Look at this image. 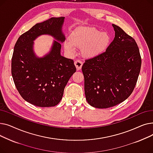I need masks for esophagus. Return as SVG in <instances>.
<instances>
[{
	"instance_id": "1",
	"label": "esophagus",
	"mask_w": 153,
	"mask_h": 153,
	"mask_svg": "<svg viewBox=\"0 0 153 153\" xmlns=\"http://www.w3.org/2000/svg\"><path fill=\"white\" fill-rule=\"evenodd\" d=\"M82 64H83L81 60H79V59H77V60H76L74 61V64H75V66L76 67V69L77 70H80V69H81V68L82 66Z\"/></svg>"
}]
</instances>
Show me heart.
I'll list each match as a JSON object with an SVG mask.
<instances>
[{
	"instance_id": "b5f03b06",
	"label": "heart",
	"mask_w": 153,
	"mask_h": 153,
	"mask_svg": "<svg viewBox=\"0 0 153 153\" xmlns=\"http://www.w3.org/2000/svg\"><path fill=\"white\" fill-rule=\"evenodd\" d=\"M110 41L111 37L108 32L95 28L81 27L72 32L64 46L71 52L74 51V46L82 48L84 57L92 58L105 51Z\"/></svg>"
}]
</instances>
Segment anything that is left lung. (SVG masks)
Listing matches in <instances>:
<instances>
[{
	"label": "left lung",
	"mask_w": 153,
	"mask_h": 153,
	"mask_svg": "<svg viewBox=\"0 0 153 153\" xmlns=\"http://www.w3.org/2000/svg\"><path fill=\"white\" fill-rule=\"evenodd\" d=\"M114 39L105 52L86 59L82 71L85 98L95 108H107L125 100L133 92L141 66L135 40L112 24Z\"/></svg>",
	"instance_id": "obj_1"
}]
</instances>
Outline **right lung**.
<instances>
[{
  "label": "right lung",
  "mask_w": 153,
  "mask_h": 153,
  "mask_svg": "<svg viewBox=\"0 0 153 153\" xmlns=\"http://www.w3.org/2000/svg\"><path fill=\"white\" fill-rule=\"evenodd\" d=\"M64 17H53L36 23L16 42L12 58V75L19 94L27 102L40 107H54L62 99L69 79L76 71L74 61L61 55L65 40L62 32ZM42 34L56 40L51 52L38 58L33 52V41Z\"/></svg>",
  "instance_id": "obj_1"
}]
</instances>
